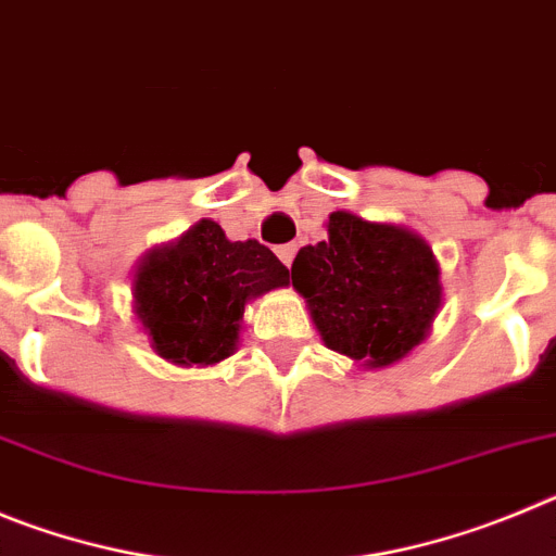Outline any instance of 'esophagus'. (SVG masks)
I'll return each mask as SVG.
<instances>
[{
	"instance_id": "34e87169",
	"label": "esophagus",
	"mask_w": 556,
	"mask_h": 556,
	"mask_svg": "<svg viewBox=\"0 0 556 556\" xmlns=\"http://www.w3.org/2000/svg\"><path fill=\"white\" fill-rule=\"evenodd\" d=\"M277 257L282 260L285 266L290 268V263H293V257H296V247H293V243H285V247H277Z\"/></svg>"
}]
</instances>
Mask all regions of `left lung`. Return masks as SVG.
<instances>
[{
    "instance_id": "1",
    "label": "left lung",
    "mask_w": 556,
    "mask_h": 556,
    "mask_svg": "<svg viewBox=\"0 0 556 556\" xmlns=\"http://www.w3.org/2000/svg\"><path fill=\"white\" fill-rule=\"evenodd\" d=\"M329 238L290 266L293 288L332 352L384 368L407 357L432 329L443 288L432 249L396 224L332 213Z\"/></svg>"
}]
</instances>
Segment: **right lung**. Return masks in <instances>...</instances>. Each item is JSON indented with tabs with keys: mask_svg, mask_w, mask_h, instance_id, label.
<instances>
[{
	"mask_svg": "<svg viewBox=\"0 0 556 556\" xmlns=\"http://www.w3.org/2000/svg\"><path fill=\"white\" fill-rule=\"evenodd\" d=\"M288 268L257 241H229L210 218L141 260L135 315L152 349L174 365H213L235 352L243 309L288 285Z\"/></svg>",
	"mask_w": 556,
	"mask_h": 556,
	"instance_id": "1",
	"label": "right lung"
}]
</instances>
